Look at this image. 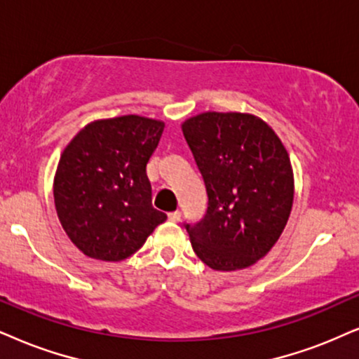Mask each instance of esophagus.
I'll return each instance as SVG.
<instances>
[{
  "label": "esophagus",
  "mask_w": 359,
  "mask_h": 359,
  "mask_svg": "<svg viewBox=\"0 0 359 359\" xmlns=\"http://www.w3.org/2000/svg\"><path fill=\"white\" fill-rule=\"evenodd\" d=\"M180 217H182V213H180L179 210L169 213V220H170V222H179Z\"/></svg>",
  "instance_id": "obj_1"
}]
</instances>
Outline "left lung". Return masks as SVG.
<instances>
[{
	"mask_svg": "<svg viewBox=\"0 0 359 359\" xmlns=\"http://www.w3.org/2000/svg\"><path fill=\"white\" fill-rule=\"evenodd\" d=\"M208 207L185 224L194 252L213 270L247 269L271 250L293 205L287 149L260 117L203 112L182 124Z\"/></svg>",
	"mask_w": 359,
	"mask_h": 359,
	"instance_id": "obj_1",
	"label": "left lung"
}]
</instances>
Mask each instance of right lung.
Instances as JSON below:
<instances>
[{"label":"right lung","mask_w":359,"mask_h":359,"mask_svg":"<svg viewBox=\"0 0 359 359\" xmlns=\"http://www.w3.org/2000/svg\"><path fill=\"white\" fill-rule=\"evenodd\" d=\"M164 126L134 114L94 121L61 154L54 203L62 229L84 255L124 260L165 222V213L152 207L146 170Z\"/></svg>","instance_id":"obj_1"}]
</instances>
